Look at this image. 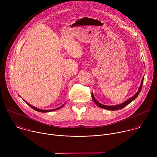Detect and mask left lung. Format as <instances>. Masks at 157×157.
Wrapping results in <instances>:
<instances>
[{
    "label": "left lung",
    "mask_w": 157,
    "mask_h": 157,
    "mask_svg": "<svg viewBox=\"0 0 157 157\" xmlns=\"http://www.w3.org/2000/svg\"><path fill=\"white\" fill-rule=\"evenodd\" d=\"M144 78H142V82H141V84L140 86V87H139V89L138 92L134 95L132 98H130L129 99L127 100L126 101H125L124 102L121 104H119V105H114V106H109V105H102L100 103H99L94 98L93 93H92V98H93V99L94 101V102L97 104V105H98L99 107L101 108H102V109H107V110H118V109H122L124 108L125 106H126L127 105H128L129 103H130L132 101H133L134 99H136V98L139 96V93H140L141 91V89H142V85H143V82H144Z\"/></svg>",
    "instance_id": "1"
}]
</instances>
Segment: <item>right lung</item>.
Masks as SVG:
<instances>
[{
  "label": "right lung",
  "instance_id": "obj_1",
  "mask_svg": "<svg viewBox=\"0 0 157 157\" xmlns=\"http://www.w3.org/2000/svg\"><path fill=\"white\" fill-rule=\"evenodd\" d=\"M25 102L29 106H30L33 109H34V110H36V111H38V112H41V113H47V112H51V111L56 110L59 109L61 107H62L64 105V104H63L62 106H61V107H58V108H56V109H52V110H42V109H38V108H36V107H35L32 106V105H30V104H29V103L27 102L26 101H25Z\"/></svg>",
  "mask_w": 157,
  "mask_h": 157
}]
</instances>
